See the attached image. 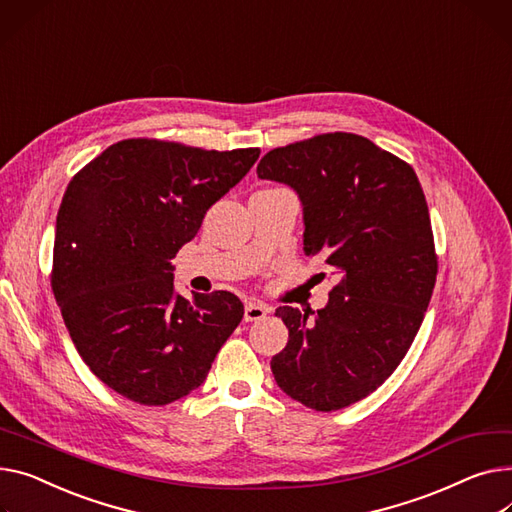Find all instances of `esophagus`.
Segmentation results:
<instances>
[{"label": "esophagus", "mask_w": 512, "mask_h": 512, "mask_svg": "<svg viewBox=\"0 0 512 512\" xmlns=\"http://www.w3.org/2000/svg\"><path fill=\"white\" fill-rule=\"evenodd\" d=\"M267 313H269V309H267V306H265L263 302L251 300V302H247V306H245V321H259V319H263Z\"/></svg>", "instance_id": "34e87169"}]
</instances>
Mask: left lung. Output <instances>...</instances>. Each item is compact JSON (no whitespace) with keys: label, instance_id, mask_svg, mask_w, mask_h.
<instances>
[{"label":"left lung","instance_id":"left-lung-1","mask_svg":"<svg viewBox=\"0 0 512 512\" xmlns=\"http://www.w3.org/2000/svg\"><path fill=\"white\" fill-rule=\"evenodd\" d=\"M257 177L298 193L304 253L339 276L325 309L276 311L288 344L271 372L311 410H342L391 377L424 321L438 261L422 185L410 164L344 131L267 152Z\"/></svg>","mask_w":512,"mask_h":512}]
</instances>
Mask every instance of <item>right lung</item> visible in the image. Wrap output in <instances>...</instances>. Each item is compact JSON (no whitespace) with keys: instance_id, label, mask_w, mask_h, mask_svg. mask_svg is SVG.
<instances>
[{"instance_id":"1","label":"right lung","mask_w":512,"mask_h":512,"mask_svg":"<svg viewBox=\"0 0 512 512\" xmlns=\"http://www.w3.org/2000/svg\"><path fill=\"white\" fill-rule=\"evenodd\" d=\"M259 152L123 140L67 185L51 288L78 354L119 395L142 405L189 395L241 323L230 292L177 294L170 259Z\"/></svg>"}]
</instances>
